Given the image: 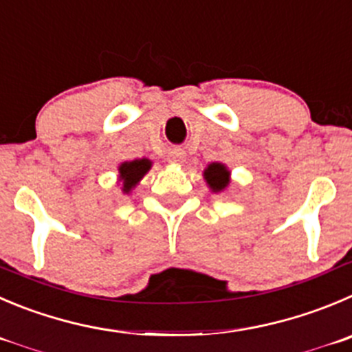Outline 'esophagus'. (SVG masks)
Wrapping results in <instances>:
<instances>
[{"label":"esophagus","mask_w":352,"mask_h":352,"mask_svg":"<svg viewBox=\"0 0 352 352\" xmlns=\"http://www.w3.org/2000/svg\"><path fill=\"white\" fill-rule=\"evenodd\" d=\"M185 160V152L183 150H173L169 153V162L173 164H182Z\"/></svg>","instance_id":"obj_1"}]
</instances>
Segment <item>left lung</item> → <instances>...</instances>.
<instances>
[{"label": "left lung", "instance_id": "left-lung-1", "mask_svg": "<svg viewBox=\"0 0 352 352\" xmlns=\"http://www.w3.org/2000/svg\"><path fill=\"white\" fill-rule=\"evenodd\" d=\"M204 178L214 193H219L230 185V170L224 164L210 162L204 170Z\"/></svg>", "mask_w": 352, "mask_h": 352}]
</instances>
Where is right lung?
<instances>
[{"label":"right lung","instance_id":"add662e5","mask_svg":"<svg viewBox=\"0 0 352 352\" xmlns=\"http://www.w3.org/2000/svg\"><path fill=\"white\" fill-rule=\"evenodd\" d=\"M152 167V160L148 159H135L131 162H122L119 166V182H122V192L129 193L140 179L145 176Z\"/></svg>","mask_w":352,"mask_h":352}]
</instances>
